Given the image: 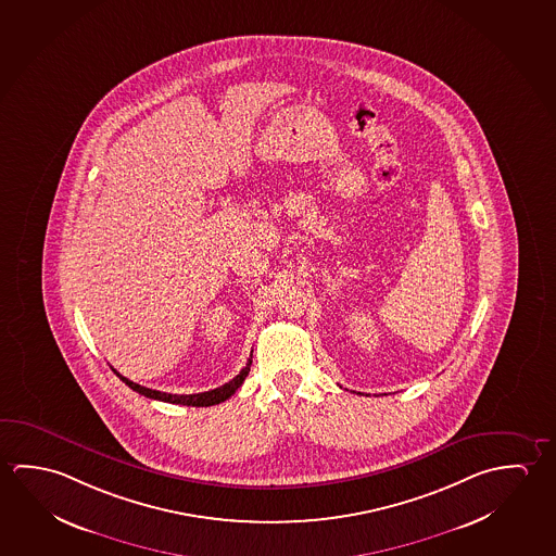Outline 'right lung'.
<instances>
[{"instance_id": "1", "label": "right lung", "mask_w": 556, "mask_h": 556, "mask_svg": "<svg viewBox=\"0 0 556 556\" xmlns=\"http://www.w3.org/2000/svg\"><path fill=\"white\" fill-rule=\"evenodd\" d=\"M250 365H252V356L248 358V365L240 370L238 376H235L230 382L225 383V386H220V388H215V390H210V392L203 393H190V395H176V393H164L156 392V390H149V388H143V386H139V383L131 382L128 378H124L122 374L116 372L114 368V372L118 376L122 382L129 386L134 392L141 393V395H146L149 400L164 401V403H176V405H188V407H210V405H219L223 401H227L230 395H235L238 388L242 386V382L247 380L248 372H250Z\"/></svg>"}]
</instances>
